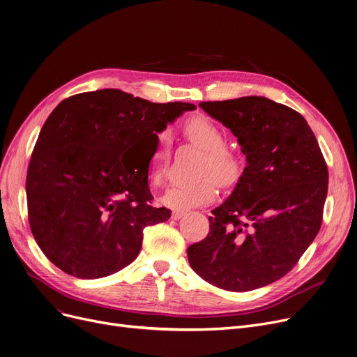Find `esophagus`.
<instances>
[{
    "instance_id": "1",
    "label": "esophagus",
    "mask_w": 357,
    "mask_h": 357,
    "mask_svg": "<svg viewBox=\"0 0 357 357\" xmlns=\"http://www.w3.org/2000/svg\"><path fill=\"white\" fill-rule=\"evenodd\" d=\"M185 215V211H179V210H174L172 211V218L174 220H179V218H182Z\"/></svg>"
}]
</instances>
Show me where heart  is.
Masks as SVG:
<instances>
[{"mask_svg": "<svg viewBox=\"0 0 357 357\" xmlns=\"http://www.w3.org/2000/svg\"><path fill=\"white\" fill-rule=\"evenodd\" d=\"M183 133L194 146L204 150L198 175L202 176L192 182H183L171 186L162 197L160 202L172 210H190L210 204L217 194L215 183L221 186L234 185L243 174V160L240 155L226 147V135L207 117H195L186 121ZM171 135L163 131L158 136V147L153 155L152 178L162 183L171 166Z\"/></svg>", "mask_w": 357, "mask_h": 357, "instance_id": "1", "label": "heart"}]
</instances>
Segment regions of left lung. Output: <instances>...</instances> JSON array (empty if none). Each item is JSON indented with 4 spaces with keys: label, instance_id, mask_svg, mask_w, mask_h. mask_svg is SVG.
I'll return each mask as SVG.
<instances>
[{
    "label": "left lung",
    "instance_id": "left-lung-1",
    "mask_svg": "<svg viewBox=\"0 0 357 357\" xmlns=\"http://www.w3.org/2000/svg\"><path fill=\"white\" fill-rule=\"evenodd\" d=\"M237 137L246 167L208 217L210 233L188 248L197 275L246 292L285 276L321 227L328 171L307 120L265 97L201 102Z\"/></svg>",
    "mask_w": 357,
    "mask_h": 357
}]
</instances>
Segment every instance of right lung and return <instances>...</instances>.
Segmentation results:
<instances>
[{
  "label": "right lung",
  "instance_id": "right-lung-1",
  "mask_svg": "<svg viewBox=\"0 0 357 357\" xmlns=\"http://www.w3.org/2000/svg\"><path fill=\"white\" fill-rule=\"evenodd\" d=\"M195 108L98 89L52 111L33 150L26 194L31 233L53 265L98 279L137 257L143 229L167 221L171 211L150 205L152 156L128 150L158 142L167 124Z\"/></svg>",
  "mask_w": 357,
  "mask_h": 357
}]
</instances>
